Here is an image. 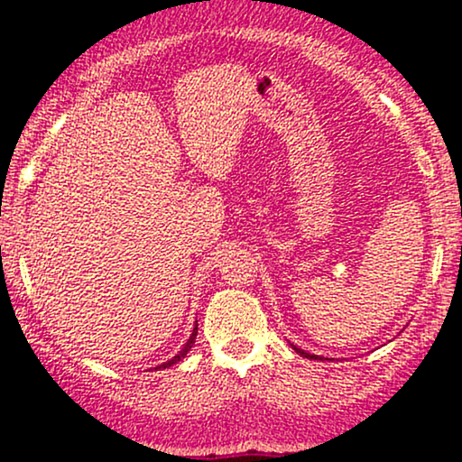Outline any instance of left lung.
<instances>
[{"label": "left lung", "mask_w": 462, "mask_h": 462, "mask_svg": "<svg viewBox=\"0 0 462 462\" xmlns=\"http://www.w3.org/2000/svg\"><path fill=\"white\" fill-rule=\"evenodd\" d=\"M291 347L295 349V352L300 354V356H304V358H310V360H321V356H317V354H310V352H304V349H300V347H295L293 343H291Z\"/></svg>", "instance_id": "obj_1"}]
</instances>
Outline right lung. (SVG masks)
Segmentation results:
<instances>
[{
	"instance_id": "obj_1",
	"label": "right lung",
	"mask_w": 462,
	"mask_h": 462,
	"mask_svg": "<svg viewBox=\"0 0 462 462\" xmlns=\"http://www.w3.org/2000/svg\"><path fill=\"white\" fill-rule=\"evenodd\" d=\"M195 337H198V323H195V328H193V332H190V337H189V341L184 343V347L180 349V352L176 354V356L173 358H169L167 363H162V365H158V367H153V369H167V367H171V365H176L178 360H182L184 356H187V354L190 352V347H193V343H195Z\"/></svg>"
}]
</instances>
